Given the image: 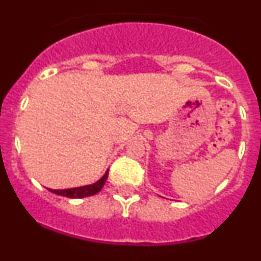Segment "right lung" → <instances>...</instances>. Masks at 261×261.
<instances>
[{
    "label": "right lung",
    "mask_w": 261,
    "mask_h": 261,
    "mask_svg": "<svg viewBox=\"0 0 261 261\" xmlns=\"http://www.w3.org/2000/svg\"><path fill=\"white\" fill-rule=\"evenodd\" d=\"M107 175H109V170L105 173L103 177L99 180H97L96 183L89 184V186H83V187H77V188H69V189H49L51 193L58 194V196L68 197V198H83V197H89L94 196L96 193H98L102 188H103L105 183H106Z\"/></svg>",
    "instance_id": "obj_1"
}]
</instances>
